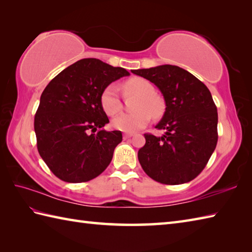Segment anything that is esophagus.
I'll return each mask as SVG.
<instances>
[{
  "label": "esophagus",
  "mask_w": 252,
  "mask_h": 252,
  "mask_svg": "<svg viewBox=\"0 0 252 252\" xmlns=\"http://www.w3.org/2000/svg\"><path fill=\"white\" fill-rule=\"evenodd\" d=\"M130 137H132V133H129V132L123 133V138H124V139H128V138H130Z\"/></svg>",
  "instance_id": "esophagus-1"
}]
</instances>
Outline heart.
I'll list each match as a JSON object with an SVG mask.
<instances>
[{"instance_id":"obj_1","label":"heart","mask_w":252,"mask_h":252,"mask_svg":"<svg viewBox=\"0 0 252 252\" xmlns=\"http://www.w3.org/2000/svg\"><path fill=\"white\" fill-rule=\"evenodd\" d=\"M123 92L126 96L135 94L137 99L132 113H121L112 120V126L115 129L125 132H135L147 126L153 117H159L164 112V103L158 94H154V87L148 80L142 77H132L123 83ZM100 104L108 115L119 113L122 109V101L119 89L114 84H110L100 94Z\"/></svg>"}]
</instances>
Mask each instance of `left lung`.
<instances>
[{
	"label": "left lung",
	"instance_id": "1",
	"mask_svg": "<svg viewBox=\"0 0 252 252\" xmlns=\"http://www.w3.org/2000/svg\"><path fill=\"white\" fill-rule=\"evenodd\" d=\"M158 87L166 111L156 125L161 137L144 133L139 150L142 169L153 180L169 186L187 183L206 167L218 142V112L209 89L180 66L164 64L132 70Z\"/></svg>",
	"mask_w": 252,
	"mask_h": 252
}]
</instances>
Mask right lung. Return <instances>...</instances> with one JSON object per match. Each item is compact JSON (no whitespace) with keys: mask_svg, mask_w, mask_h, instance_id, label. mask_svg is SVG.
I'll list each match as a JSON object with an SVG mask.
<instances>
[{"mask_svg":"<svg viewBox=\"0 0 252 252\" xmlns=\"http://www.w3.org/2000/svg\"><path fill=\"white\" fill-rule=\"evenodd\" d=\"M129 75L96 58L76 61L55 76L41 94L34 116L36 147L41 158L60 180H92L111 163L120 130L101 128L109 119L100 94L112 82Z\"/></svg>","mask_w":252,"mask_h":252,"instance_id":"obj_1","label":"right lung"}]
</instances>
